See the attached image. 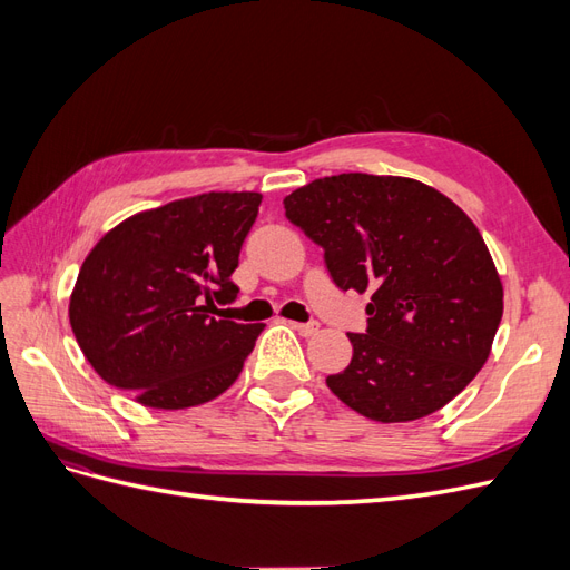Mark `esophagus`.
Wrapping results in <instances>:
<instances>
[{
    "label": "esophagus",
    "instance_id": "1",
    "mask_svg": "<svg viewBox=\"0 0 570 570\" xmlns=\"http://www.w3.org/2000/svg\"><path fill=\"white\" fill-rule=\"evenodd\" d=\"M289 325L295 327V331L299 335H304V337H312V335L318 333V323H295V321H289Z\"/></svg>",
    "mask_w": 570,
    "mask_h": 570
}]
</instances>
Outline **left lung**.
Here are the masks:
<instances>
[{
  "mask_svg": "<svg viewBox=\"0 0 570 570\" xmlns=\"http://www.w3.org/2000/svg\"><path fill=\"white\" fill-rule=\"evenodd\" d=\"M285 216L325 249L342 289L371 292L368 333H350L352 364L325 383L377 423H409L450 404L485 366L504 287L475 223L421 180L340 174L283 199Z\"/></svg>",
  "mask_w": 570,
  "mask_h": 570,
  "instance_id": "8db88e82",
  "label": "left lung"
}]
</instances>
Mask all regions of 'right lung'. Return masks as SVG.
I'll return each instance as SVG.
<instances>
[{
	"mask_svg": "<svg viewBox=\"0 0 570 570\" xmlns=\"http://www.w3.org/2000/svg\"><path fill=\"white\" fill-rule=\"evenodd\" d=\"M258 193H206L132 214L85 258L68 304L90 366L149 409L199 406L226 392L262 323L219 318L258 214Z\"/></svg>",
	"mask_w": 570,
	"mask_h": 570,
	"instance_id": "right-lung-1",
	"label": "right lung"
}]
</instances>
